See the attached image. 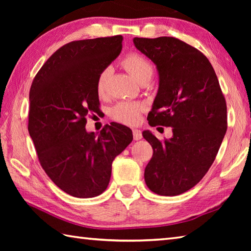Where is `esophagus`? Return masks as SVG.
Here are the masks:
<instances>
[{
    "label": "esophagus",
    "mask_w": 251,
    "mask_h": 251,
    "mask_svg": "<svg viewBox=\"0 0 251 251\" xmlns=\"http://www.w3.org/2000/svg\"><path fill=\"white\" fill-rule=\"evenodd\" d=\"M132 136H134L135 140H140L142 138V134L139 129H132Z\"/></svg>",
    "instance_id": "esophagus-1"
}]
</instances>
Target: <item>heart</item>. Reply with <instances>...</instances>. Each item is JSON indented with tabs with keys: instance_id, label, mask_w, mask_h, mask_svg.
Returning <instances> with one entry per match:
<instances>
[{
	"instance_id": "1",
	"label": "heart",
	"mask_w": 251,
	"mask_h": 251,
	"mask_svg": "<svg viewBox=\"0 0 251 251\" xmlns=\"http://www.w3.org/2000/svg\"><path fill=\"white\" fill-rule=\"evenodd\" d=\"M122 65L140 84H147L153 76L154 68L152 63L137 52H130L126 55L122 60ZM110 72V68H104L97 77L96 89L100 96L105 93L106 82H108ZM141 112L142 106L139 103L120 102L112 109L111 115L115 121L123 123V124L135 125L140 120Z\"/></svg>"
}]
</instances>
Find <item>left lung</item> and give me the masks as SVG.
<instances>
[{
	"mask_svg": "<svg viewBox=\"0 0 251 251\" xmlns=\"http://www.w3.org/2000/svg\"><path fill=\"white\" fill-rule=\"evenodd\" d=\"M137 50L155 63L159 84L149 124L172 127L173 137L142 136L153 155L145 181L154 193L182 194L193 188L214 163L227 128L226 102L207 57L176 37H135Z\"/></svg>",
	"mask_w": 251,
	"mask_h": 251,
	"instance_id": "left-lung-1",
	"label": "left lung"
}]
</instances>
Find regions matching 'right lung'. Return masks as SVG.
<instances>
[{
	"label": "right lung",
	"mask_w": 251,
	"mask_h": 251,
	"mask_svg": "<svg viewBox=\"0 0 251 251\" xmlns=\"http://www.w3.org/2000/svg\"><path fill=\"white\" fill-rule=\"evenodd\" d=\"M122 35L73 41L52 54L30 88L28 130L41 166L58 188L78 199L100 195L112 162L132 141L131 129L111 123L87 132L86 116L97 113L99 73L122 50Z\"/></svg>",
	"instance_id": "add662e5"
}]
</instances>
